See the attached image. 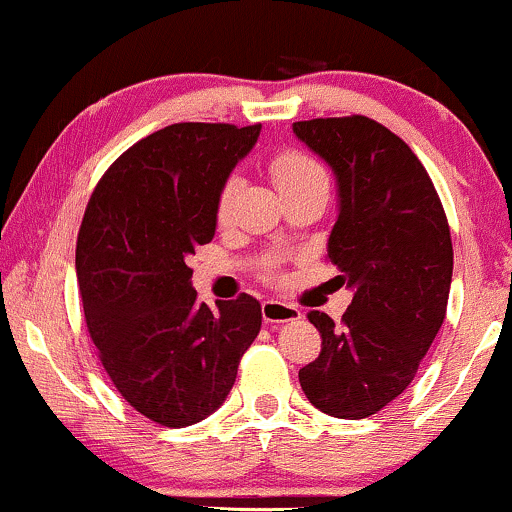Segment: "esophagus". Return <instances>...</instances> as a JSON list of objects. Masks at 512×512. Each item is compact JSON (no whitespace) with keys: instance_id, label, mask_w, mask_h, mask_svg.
I'll list each match as a JSON object with an SVG mask.
<instances>
[{"instance_id":"obj_1","label":"esophagus","mask_w":512,"mask_h":512,"mask_svg":"<svg viewBox=\"0 0 512 512\" xmlns=\"http://www.w3.org/2000/svg\"><path fill=\"white\" fill-rule=\"evenodd\" d=\"M301 310L296 305L284 301H264L262 303V320L267 325H284V322L301 320Z\"/></svg>"}]
</instances>
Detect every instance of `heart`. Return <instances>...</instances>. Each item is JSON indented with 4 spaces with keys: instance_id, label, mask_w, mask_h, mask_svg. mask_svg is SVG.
Instances as JSON below:
<instances>
[{
    "instance_id": "b5f03b06",
    "label": "heart",
    "mask_w": 512,
    "mask_h": 512,
    "mask_svg": "<svg viewBox=\"0 0 512 512\" xmlns=\"http://www.w3.org/2000/svg\"><path fill=\"white\" fill-rule=\"evenodd\" d=\"M269 173H272L281 195L298 190V187L313 185V182H327L325 168H322L313 156H308L305 151L298 149H284L279 151V154H274L272 161H269ZM236 190L238 180L233 178V175L223 180V185L219 187V195H216V219H219V223H226L231 219Z\"/></svg>"
}]
</instances>
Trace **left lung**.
Returning a JSON list of instances; mask_svg holds the SVG:
<instances>
[{"label": "left lung", "mask_w": 512, "mask_h": 512, "mask_svg": "<svg viewBox=\"0 0 512 512\" xmlns=\"http://www.w3.org/2000/svg\"><path fill=\"white\" fill-rule=\"evenodd\" d=\"M330 163L339 216L327 243L351 305L334 325L310 310L320 356L298 370L310 404L337 419H366L407 390L445 320L452 279L448 216L407 142L366 115L293 122Z\"/></svg>", "instance_id": "1"}]
</instances>
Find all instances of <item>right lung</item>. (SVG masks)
Wrapping results in <instances>:
<instances>
[{"instance_id":"obj_1","label":"right lung","mask_w":512,"mask_h":512,"mask_svg":"<svg viewBox=\"0 0 512 512\" xmlns=\"http://www.w3.org/2000/svg\"><path fill=\"white\" fill-rule=\"evenodd\" d=\"M260 129H158L105 170L86 204L76 276L88 334L115 390L161 426H192L219 409L260 332L255 298L197 303L187 267L214 238L219 187Z\"/></svg>"}]
</instances>
